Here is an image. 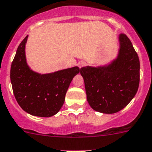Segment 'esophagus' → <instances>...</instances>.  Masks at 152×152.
<instances>
[{
  "instance_id": "1",
  "label": "esophagus",
  "mask_w": 152,
  "mask_h": 152,
  "mask_svg": "<svg viewBox=\"0 0 152 152\" xmlns=\"http://www.w3.org/2000/svg\"><path fill=\"white\" fill-rule=\"evenodd\" d=\"M85 65H86V62H84V61H80V62H79V63H78V66L80 67V68H81V67H83Z\"/></svg>"
}]
</instances>
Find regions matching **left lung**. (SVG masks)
Masks as SVG:
<instances>
[{"mask_svg":"<svg viewBox=\"0 0 152 152\" xmlns=\"http://www.w3.org/2000/svg\"><path fill=\"white\" fill-rule=\"evenodd\" d=\"M118 56L107 66L80 69L87 101L94 110L114 113L121 110L134 98L140 81V62L131 40L119 35Z\"/></svg>","mask_w":152,"mask_h":152,"instance_id":"obj_1","label":"left lung"}]
</instances>
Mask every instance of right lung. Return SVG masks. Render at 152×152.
Returning a JSON list of instances; mask_svg holds the SVG:
<instances>
[{"label":"right lung","mask_w":152,"mask_h":152,"mask_svg":"<svg viewBox=\"0 0 152 152\" xmlns=\"http://www.w3.org/2000/svg\"><path fill=\"white\" fill-rule=\"evenodd\" d=\"M28 35L20 43L11 63V82L18 104L33 116L49 117L59 111L77 66L48 74H39L28 67L25 58Z\"/></svg>","instance_id":"right-lung-1"}]
</instances>
